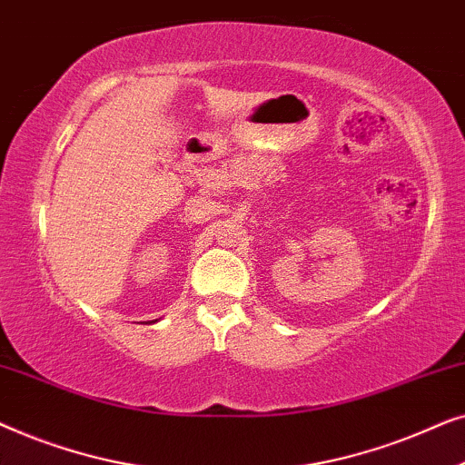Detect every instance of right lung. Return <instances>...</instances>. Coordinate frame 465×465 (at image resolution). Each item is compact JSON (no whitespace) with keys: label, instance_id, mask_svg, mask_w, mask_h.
Listing matches in <instances>:
<instances>
[{"label":"right lung","instance_id":"obj_1","mask_svg":"<svg viewBox=\"0 0 465 465\" xmlns=\"http://www.w3.org/2000/svg\"><path fill=\"white\" fill-rule=\"evenodd\" d=\"M154 322H156V320H154Z\"/></svg>","mask_w":465,"mask_h":465}]
</instances>
